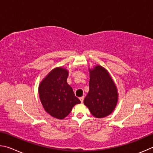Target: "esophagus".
<instances>
[{
    "label": "esophagus",
    "instance_id": "1",
    "mask_svg": "<svg viewBox=\"0 0 153 153\" xmlns=\"http://www.w3.org/2000/svg\"><path fill=\"white\" fill-rule=\"evenodd\" d=\"M84 98H85V97L84 96H82V97H81L79 98V100H81V103H82L83 102V100H84Z\"/></svg>",
    "mask_w": 153,
    "mask_h": 153
}]
</instances>
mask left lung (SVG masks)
I'll return each instance as SVG.
<instances>
[{
	"label": "left lung",
	"mask_w": 153,
	"mask_h": 153,
	"mask_svg": "<svg viewBox=\"0 0 153 153\" xmlns=\"http://www.w3.org/2000/svg\"><path fill=\"white\" fill-rule=\"evenodd\" d=\"M116 85L110 75L101 66L90 70L89 92L84 100L93 116L101 118L114 111L117 102Z\"/></svg>",
	"instance_id": "8db88e82"
}]
</instances>
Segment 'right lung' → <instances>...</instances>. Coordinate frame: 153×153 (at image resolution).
Masks as SVG:
<instances>
[{
    "mask_svg": "<svg viewBox=\"0 0 153 153\" xmlns=\"http://www.w3.org/2000/svg\"><path fill=\"white\" fill-rule=\"evenodd\" d=\"M68 75L67 70L56 68L47 75L39 87V98L45 111L60 120L71 113L74 105L81 103L67 83Z\"/></svg>",
    "mask_w": 153,
    "mask_h": 153,
    "instance_id": "1",
    "label": "right lung"
}]
</instances>
